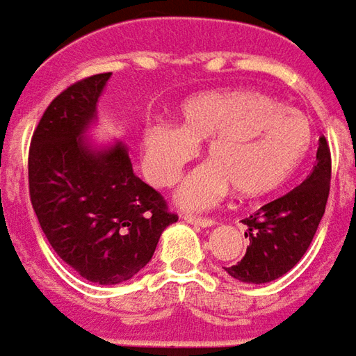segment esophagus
<instances>
[{"mask_svg": "<svg viewBox=\"0 0 356 356\" xmlns=\"http://www.w3.org/2000/svg\"><path fill=\"white\" fill-rule=\"evenodd\" d=\"M183 220L191 225H198V227H213L216 225V221L210 220V218H198V216H188V213L183 216Z\"/></svg>", "mask_w": 356, "mask_h": 356, "instance_id": "obj_1", "label": "esophagus"}]
</instances>
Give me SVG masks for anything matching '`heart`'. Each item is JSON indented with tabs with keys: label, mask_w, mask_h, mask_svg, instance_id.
<instances>
[{
	"label": "heart",
	"mask_w": 356,
	"mask_h": 356,
	"mask_svg": "<svg viewBox=\"0 0 356 356\" xmlns=\"http://www.w3.org/2000/svg\"><path fill=\"white\" fill-rule=\"evenodd\" d=\"M312 123L299 109L252 90L208 92L183 102L177 127L152 123L143 133L144 171L154 185L171 186L196 146L206 160L179 186L188 210L212 206L227 191L238 198L272 195L289 181L312 146Z\"/></svg>",
	"instance_id": "obj_1"
}]
</instances>
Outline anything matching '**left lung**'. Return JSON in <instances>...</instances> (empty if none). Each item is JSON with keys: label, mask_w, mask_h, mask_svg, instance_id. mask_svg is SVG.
Masks as SVG:
<instances>
[{"label": "left lung", "mask_w": 356, "mask_h": 356, "mask_svg": "<svg viewBox=\"0 0 356 356\" xmlns=\"http://www.w3.org/2000/svg\"><path fill=\"white\" fill-rule=\"evenodd\" d=\"M332 179V156L324 136L318 140L316 163L299 186L264 204L243 220L247 225V252L243 260L225 268L243 283H270L289 272L310 247L324 216Z\"/></svg>", "instance_id": "left-lung-1"}]
</instances>
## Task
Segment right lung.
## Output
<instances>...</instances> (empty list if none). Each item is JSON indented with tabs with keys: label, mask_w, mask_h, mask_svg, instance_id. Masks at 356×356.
Here are the masks:
<instances>
[{
	"label": "right lung",
	"mask_w": 356,
	"mask_h": 356,
	"mask_svg": "<svg viewBox=\"0 0 356 356\" xmlns=\"http://www.w3.org/2000/svg\"><path fill=\"white\" fill-rule=\"evenodd\" d=\"M111 73L61 92L40 119L29 152V188L40 227L79 275L118 285L152 260L163 229L177 221L163 196L138 179L123 143L92 146L98 98Z\"/></svg>",
	"instance_id": "right-lung-1"
}]
</instances>
